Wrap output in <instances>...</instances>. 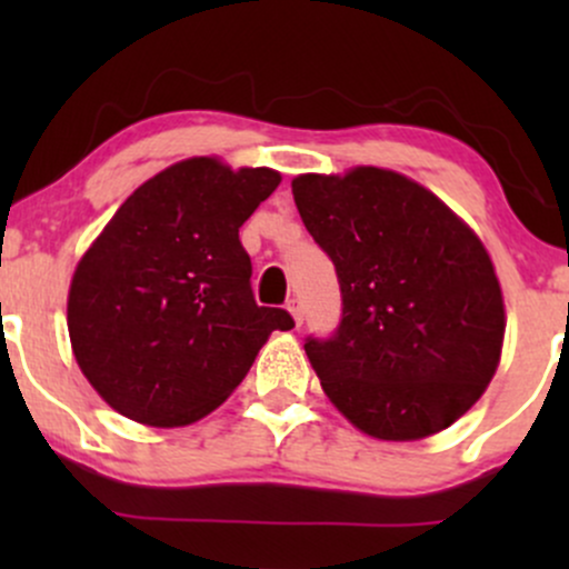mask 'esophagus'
Instances as JSON below:
<instances>
[{"instance_id": "34e87169", "label": "esophagus", "mask_w": 569, "mask_h": 569, "mask_svg": "<svg viewBox=\"0 0 569 569\" xmlns=\"http://www.w3.org/2000/svg\"><path fill=\"white\" fill-rule=\"evenodd\" d=\"M286 307H289V312L293 316V321H297V326H302V321H305V307H302V299H299V297H291L289 302H286Z\"/></svg>"}]
</instances>
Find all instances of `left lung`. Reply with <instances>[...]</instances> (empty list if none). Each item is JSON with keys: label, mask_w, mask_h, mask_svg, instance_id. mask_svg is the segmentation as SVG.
Segmentation results:
<instances>
[{"label": "left lung", "mask_w": 569, "mask_h": 569, "mask_svg": "<svg viewBox=\"0 0 569 569\" xmlns=\"http://www.w3.org/2000/svg\"><path fill=\"white\" fill-rule=\"evenodd\" d=\"M291 192L342 293L335 335L305 339L326 396L375 439L452 426L492 380L506 331L481 240L433 192L382 168L297 176Z\"/></svg>", "instance_id": "obj_1"}]
</instances>
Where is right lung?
<instances>
[{
	"instance_id": "add662e5",
	"label": "right lung",
	"mask_w": 569,
	"mask_h": 569,
	"mask_svg": "<svg viewBox=\"0 0 569 569\" xmlns=\"http://www.w3.org/2000/svg\"><path fill=\"white\" fill-rule=\"evenodd\" d=\"M280 184L270 168L230 171L192 158L122 202L77 264L69 337L109 407L176 428L213 411L243 382L283 307H259L238 230Z\"/></svg>"
}]
</instances>
